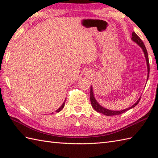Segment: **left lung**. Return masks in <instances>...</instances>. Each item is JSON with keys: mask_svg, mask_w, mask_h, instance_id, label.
<instances>
[{"mask_svg": "<svg viewBox=\"0 0 158 158\" xmlns=\"http://www.w3.org/2000/svg\"><path fill=\"white\" fill-rule=\"evenodd\" d=\"M132 41H135L136 43H137V44H138L140 47V48H142L143 51L144 52V54H145V56L147 65V70H147V71H148V75H147V80H148V77H149V57H148V53H147V49L145 48V45H144V43H143L142 40L140 39L139 36L137 35L135 32H132ZM140 98H141V97H140L139 99L137 100V102L135 104V105H132L131 107H129L128 109L122 110H109V109H106L105 108H104V107H102V106H100L99 105L98 102L96 101V100L95 99L94 96L92 87L91 86V88H90V101H91L92 106L94 108V109L96 110L97 112L102 113L105 115H107V116H113V115H120V114H122L124 112L127 111V110H128L129 109L134 108V107H135V106L138 105V103L139 102L140 100Z\"/></svg>", "mask_w": 158, "mask_h": 158, "instance_id": "obj_1", "label": "left lung"}]
</instances>
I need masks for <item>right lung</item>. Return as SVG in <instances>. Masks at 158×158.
Listing matches in <instances>:
<instances>
[{
    "mask_svg": "<svg viewBox=\"0 0 158 158\" xmlns=\"http://www.w3.org/2000/svg\"><path fill=\"white\" fill-rule=\"evenodd\" d=\"M65 101H66V99H65V100H64V102H63V104H62V106H60V108L58 109V110H56V112L57 113H58V112H60V110H61L63 108H64V104H65Z\"/></svg>",
    "mask_w": 158,
    "mask_h": 158,
    "instance_id": "add662e5",
    "label": "right lung"
}]
</instances>
